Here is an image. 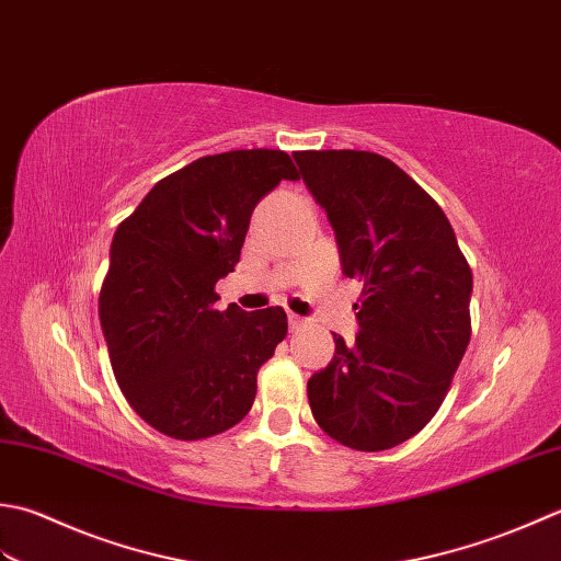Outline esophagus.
<instances>
[{
    "mask_svg": "<svg viewBox=\"0 0 561 561\" xmlns=\"http://www.w3.org/2000/svg\"><path fill=\"white\" fill-rule=\"evenodd\" d=\"M288 324H290V329H300V327H305V319H302L300 314L290 312V314H288Z\"/></svg>",
    "mask_w": 561,
    "mask_h": 561,
    "instance_id": "1",
    "label": "esophagus"
}]
</instances>
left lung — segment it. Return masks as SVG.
<instances>
[{"mask_svg":"<svg viewBox=\"0 0 561 561\" xmlns=\"http://www.w3.org/2000/svg\"><path fill=\"white\" fill-rule=\"evenodd\" d=\"M334 227L341 271L363 283L358 336L307 380L327 436L363 453L394 448L443 404L470 344L472 271L440 205L387 157L295 152Z\"/></svg>","mask_w":561,"mask_h":561,"instance_id":"left-lung-1","label":"left lung"}]
</instances>
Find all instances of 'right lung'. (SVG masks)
I'll list each match as a JSON object with an SVG mask.
<instances>
[{
	"mask_svg": "<svg viewBox=\"0 0 561 561\" xmlns=\"http://www.w3.org/2000/svg\"><path fill=\"white\" fill-rule=\"evenodd\" d=\"M283 179L300 171L280 150L201 157L154 184L113 234L101 329L121 392L164 436L198 440L239 424L288 334L283 307H215L251 213Z\"/></svg>",
	"mask_w": 561,
	"mask_h": 561,
	"instance_id": "obj_1",
	"label": "right lung"
}]
</instances>
